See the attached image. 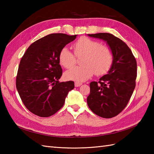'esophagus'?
I'll return each instance as SVG.
<instances>
[{
  "label": "esophagus",
  "mask_w": 154,
  "mask_h": 154,
  "mask_svg": "<svg viewBox=\"0 0 154 154\" xmlns=\"http://www.w3.org/2000/svg\"><path fill=\"white\" fill-rule=\"evenodd\" d=\"M81 85H82V83H80V82H75V86L76 87H80Z\"/></svg>",
  "instance_id": "esophagus-1"
}]
</instances>
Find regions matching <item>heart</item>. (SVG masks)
I'll return each instance as SVG.
<instances>
[{
    "label": "heart",
    "mask_w": 154,
    "mask_h": 154,
    "mask_svg": "<svg viewBox=\"0 0 154 154\" xmlns=\"http://www.w3.org/2000/svg\"><path fill=\"white\" fill-rule=\"evenodd\" d=\"M75 55L82 57L81 66L67 71L65 77L68 80L83 82L93 76L107 73L114 61V55L110 49L103 45L99 42L82 37L73 45ZM66 47L61 50L59 55L60 63L66 69H71L76 63V57Z\"/></svg>",
    "instance_id": "1"
}]
</instances>
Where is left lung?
Instances as JSON below:
<instances>
[{
    "mask_svg": "<svg viewBox=\"0 0 154 154\" xmlns=\"http://www.w3.org/2000/svg\"><path fill=\"white\" fill-rule=\"evenodd\" d=\"M105 41L114 55L113 63L108 73L99 82L90 83L87 101L97 115L110 119L116 116L128 103L136 87L137 63L131 50L125 42L109 33L88 34Z\"/></svg>",
    "mask_w": 154,
    "mask_h": 154,
    "instance_id": "obj_1",
    "label": "left lung"
}]
</instances>
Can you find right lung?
Listing matches in <instances>:
<instances>
[{
  "instance_id": "1",
  "label": "right lung",
  "mask_w": 154,
  "mask_h": 154,
  "mask_svg": "<svg viewBox=\"0 0 154 154\" xmlns=\"http://www.w3.org/2000/svg\"><path fill=\"white\" fill-rule=\"evenodd\" d=\"M77 35L49 34L32 44L20 62L16 85L27 109L40 117H48L63 106L68 93L74 89L72 81L61 82L59 55Z\"/></svg>"
}]
</instances>
